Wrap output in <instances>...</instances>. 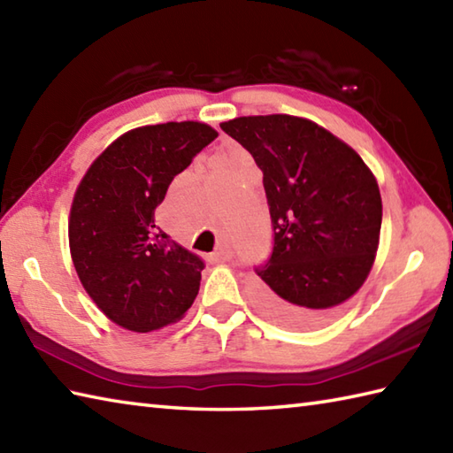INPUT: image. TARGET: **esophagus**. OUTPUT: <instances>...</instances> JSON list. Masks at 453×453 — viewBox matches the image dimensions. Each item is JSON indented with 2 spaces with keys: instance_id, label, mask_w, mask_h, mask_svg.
<instances>
[{
  "instance_id": "1",
  "label": "esophagus",
  "mask_w": 453,
  "mask_h": 453,
  "mask_svg": "<svg viewBox=\"0 0 453 453\" xmlns=\"http://www.w3.org/2000/svg\"><path fill=\"white\" fill-rule=\"evenodd\" d=\"M210 259H211V261H216V263H218V261H227V259H232V250H229L227 245L219 247L218 251H214V253L210 255Z\"/></svg>"
}]
</instances>
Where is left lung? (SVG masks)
Wrapping results in <instances>:
<instances>
[{"instance_id": "obj_1", "label": "left lung", "mask_w": 453, "mask_h": 453, "mask_svg": "<svg viewBox=\"0 0 453 453\" xmlns=\"http://www.w3.org/2000/svg\"><path fill=\"white\" fill-rule=\"evenodd\" d=\"M253 155L267 192L273 250L257 303L288 326H312L356 295L373 267L383 203L361 157L295 115H251L219 126Z\"/></svg>"}]
</instances>
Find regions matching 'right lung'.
<instances>
[{"label":"right lung","instance_id":"right-lung-1","mask_svg":"<svg viewBox=\"0 0 453 453\" xmlns=\"http://www.w3.org/2000/svg\"><path fill=\"white\" fill-rule=\"evenodd\" d=\"M216 137L198 121L137 127L88 168L70 210V253L111 322L153 332L192 306L206 265L155 226V210L174 176Z\"/></svg>","mask_w":453,"mask_h":453}]
</instances>
